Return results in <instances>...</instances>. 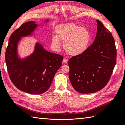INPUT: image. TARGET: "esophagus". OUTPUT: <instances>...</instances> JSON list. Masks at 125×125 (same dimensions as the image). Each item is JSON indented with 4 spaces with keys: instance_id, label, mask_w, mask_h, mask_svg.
Here are the masks:
<instances>
[{
    "instance_id": "1",
    "label": "esophagus",
    "mask_w": 125,
    "mask_h": 125,
    "mask_svg": "<svg viewBox=\"0 0 125 125\" xmlns=\"http://www.w3.org/2000/svg\"><path fill=\"white\" fill-rule=\"evenodd\" d=\"M63 62L64 63H67L68 62V60L67 58H64L63 60Z\"/></svg>"
}]
</instances>
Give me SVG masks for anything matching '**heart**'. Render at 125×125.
Instances as JSON below:
<instances>
[{
  "mask_svg": "<svg viewBox=\"0 0 125 125\" xmlns=\"http://www.w3.org/2000/svg\"><path fill=\"white\" fill-rule=\"evenodd\" d=\"M91 34L87 28L73 23H66L58 26L56 36L52 38V44L55 48L61 46L60 40L64 41V49L69 55H80L88 48L91 41Z\"/></svg>",
  "mask_w": 125,
  "mask_h": 125,
  "instance_id": "b5f03b06",
  "label": "heart"
}]
</instances>
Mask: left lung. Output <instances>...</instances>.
<instances>
[{"label": "left lung", "mask_w": 125, "mask_h": 125, "mask_svg": "<svg viewBox=\"0 0 125 125\" xmlns=\"http://www.w3.org/2000/svg\"><path fill=\"white\" fill-rule=\"evenodd\" d=\"M97 23L93 44L68 61L70 82L81 94H92L104 88L116 64V49L112 33L99 20H97Z\"/></svg>", "instance_id": "obj_1"}]
</instances>
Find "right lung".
Listing matches in <instances>:
<instances>
[{
  "instance_id": "add662e5",
  "label": "right lung",
  "mask_w": 125,
  "mask_h": 125,
  "mask_svg": "<svg viewBox=\"0 0 125 125\" xmlns=\"http://www.w3.org/2000/svg\"><path fill=\"white\" fill-rule=\"evenodd\" d=\"M37 26L31 21L13 31L5 53L7 71L13 84L21 91L33 94H43L49 89L63 59L62 56L47 51L38 42L31 55L23 59L18 57L17 47L21 38L31 35Z\"/></svg>"
}]
</instances>
